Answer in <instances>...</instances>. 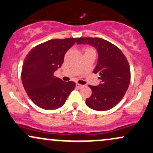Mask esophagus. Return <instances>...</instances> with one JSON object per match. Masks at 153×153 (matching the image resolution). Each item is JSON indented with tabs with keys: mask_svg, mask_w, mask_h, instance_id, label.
I'll list each match as a JSON object with an SVG mask.
<instances>
[{
	"mask_svg": "<svg viewBox=\"0 0 153 153\" xmlns=\"http://www.w3.org/2000/svg\"><path fill=\"white\" fill-rule=\"evenodd\" d=\"M84 87L83 85H80V84H76V88H78V89H81V88H82Z\"/></svg>",
	"mask_w": 153,
	"mask_h": 153,
	"instance_id": "obj_1",
	"label": "esophagus"
}]
</instances>
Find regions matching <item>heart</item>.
<instances>
[{"instance_id":"obj_1","label":"heart","mask_w":153,"mask_h":153,"mask_svg":"<svg viewBox=\"0 0 153 153\" xmlns=\"http://www.w3.org/2000/svg\"><path fill=\"white\" fill-rule=\"evenodd\" d=\"M91 50H93V49L91 48H90V47H88V48H86L85 51H91Z\"/></svg>"}]
</instances>
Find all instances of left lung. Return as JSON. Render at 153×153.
I'll return each mask as SVG.
<instances>
[{
	"mask_svg": "<svg viewBox=\"0 0 153 153\" xmlns=\"http://www.w3.org/2000/svg\"><path fill=\"white\" fill-rule=\"evenodd\" d=\"M78 44H90L97 49L98 61L93 71L101 83L89 85L92 95L85 103L91 109L105 111L123 99L129 87L130 68L126 57L117 46L100 38H80Z\"/></svg>",
	"mask_w": 153,
	"mask_h": 153,
	"instance_id": "8db88e82",
	"label": "left lung"
}]
</instances>
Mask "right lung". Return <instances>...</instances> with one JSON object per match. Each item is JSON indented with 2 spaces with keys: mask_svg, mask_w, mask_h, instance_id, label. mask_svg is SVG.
I'll return each mask as SVG.
<instances>
[{
  "mask_svg": "<svg viewBox=\"0 0 153 153\" xmlns=\"http://www.w3.org/2000/svg\"><path fill=\"white\" fill-rule=\"evenodd\" d=\"M78 40H50L27 53L22 67L21 80L25 92L36 105L45 110L57 109L63 105L74 90V82H63L53 74L61 67L65 53Z\"/></svg>",
  "mask_w": 153,
  "mask_h": 153,
  "instance_id": "right-lung-1",
  "label": "right lung"
}]
</instances>
